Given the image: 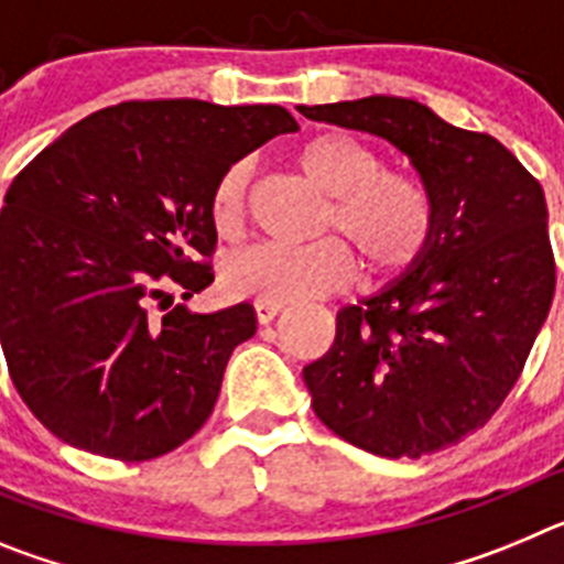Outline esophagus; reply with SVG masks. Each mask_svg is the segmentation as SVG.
Wrapping results in <instances>:
<instances>
[{"label":"esophagus","mask_w":564,"mask_h":564,"mask_svg":"<svg viewBox=\"0 0 564 564\" xmlns=\"http://www.w3.org/2000/svg\"><path fill=\"white\" fill-rule=\"evenodd\" d=\"M253 307H257L259 322H262V325H268V322H273V316H276L282 307H285V302H268V299H257V302H253Z\"/></svg>","instance_id":"obj_1"}]
</instances>
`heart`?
Instances as JSON below:
<instances>
[{
  "mask_svg": "<svg viewBox=\"0 0 564 564\" xmlns=\"http://www.w3.org/2000/svg\"><path fill=\"white\" fill-rule=\"evenodd\" d=\"M307 181L327 194L318 231L347 238L364 268L376 276L410 271L426 257L437 228L430 188L403 172L383 169L381 154L347 132H325L296 152ZM251 163L237 161L220 174L212 194V220L223 237L246 223ZM356 273V257L338 237L307 246H259L239 253L223 271L231 296L296 302L344 288Z\"/></svg>",
  "mask_w": 564,
  "mask_h": 564,
  "instance_id": "1",
  "label": "heart"
}]
</instances>
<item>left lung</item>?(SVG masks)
Masks as SVG:
<instances>
[{"label":"left lung","mask_w":564,"mask_h":564,"mask_svg":"<svg viewBox=\"0 0 564 564\" xmlns=\"http://www.w3.org/2000/svg\"><path fill=\"white\" fill-rule=\"evenodd\" d=\"M299 112L401 149L437 214L415 268L338 311L333 347L302 372L313 412L378 457L455 446L500 410L554 302L545 192L497 138L452 127L412 98Z\"/></svg>","instance_id":"obj_1"}]
</instances>
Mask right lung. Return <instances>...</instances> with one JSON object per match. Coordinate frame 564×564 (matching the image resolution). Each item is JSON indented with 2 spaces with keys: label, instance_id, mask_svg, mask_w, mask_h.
<instances>
[{
  "label": "right lung",
  "instance_id": "1",
  "mask_svg": "<svg viewBox=\"0 0 564 564\" xmlns=\"http://www.w3.org/2000/svg\"><path fill=\"white\" fill-rule=\"evenodd\" d=\"M296 129L276 104L123 101L13 177L0 212V341L13 387L53 435L141 463L208 421L257 311L161 313L154 302L212 285L214 186Z\"/></svg>",
  "mask_w": 564,
  "mask_h": 564
}]
</instances>
